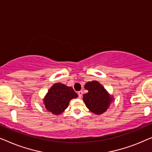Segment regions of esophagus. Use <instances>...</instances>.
Here are the masks:
<instances>
[{
  "mask_svg": "<svg viewBox=\"0 0 152 152\" xmlns=\"http://www.w3.org/2000/svg\"><path fill=\"white\" fill-rule=\"evenodd\" d=\"M78 95L79 98H81V97H82V96H83V91H78Z\"/></svg>",
  "mask_w": 152,
  "mask_h": 152,
  "instance_id": "34e87169",
  "label": "esophagus"
}]
</instances>
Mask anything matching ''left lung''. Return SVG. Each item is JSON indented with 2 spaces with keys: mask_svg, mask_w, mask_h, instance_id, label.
Instances as JSON below:
<instances>
[{
  "mask_svg": "<svg viewBox=\"0 0 152 152\" xmlns=\"http://www.w3.org/2000/svg\"><path fill=\"white\" fill-rule=\"evenodd\" d=\"M88 92L83 94V101L89 111L96 115L104 113L114 100L102 85L96 80H92L85 85Z\"/></svg>",
  "mask_w": 152,
  "mask_h": 152,
  "instance_id": "8db88e82",
  "label": "left lung"
}]
</instances>
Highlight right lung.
<instances>
[{
    "label": "right lung",
    "instance_id": "1",
    "mask_svg": "<svg viewBox=\"0 0 152 152\" xmlns=\"http://www.w3.org/2000/svg\"><path fill=\"white\" fill-rule=\"evenodd\" d=\"M77 97L78 94L72 87L57 83L48 90L43 98V104L48 112L59 115L67 109L70 100Z\"/></svg>",
    "mask_w": 152,
    "mask_h": 152
}]
</instances>
